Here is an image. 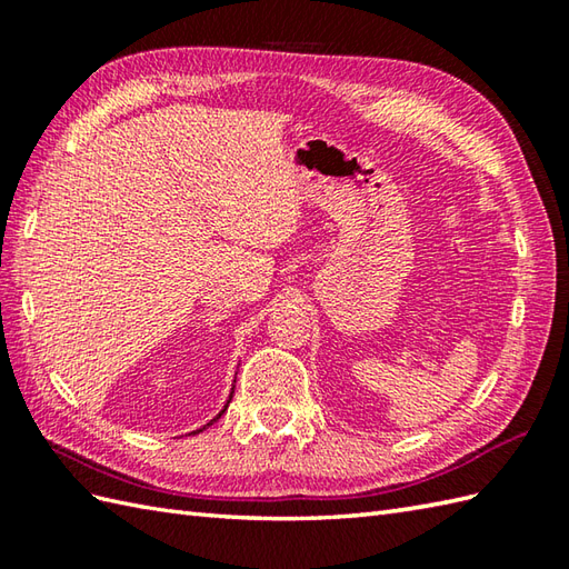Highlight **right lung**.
I'll return each mask as SVG.
<instances>
[{"instance_id":"1","label":"right lung","mask_w":569,"mask_h":569,"mask_svg":"<svg viewBox=\"0 0 569 569\" xmlns=\"http://www.w3.org/2000/svg\"><path fill=\"white\" fill-rule=\"evenodd\" d=\"M232 393H234V386H232ZM232 393H229V401H232ZM229 401H227V406H229ZM227 406H224V408H222V410H220V413H217V416H214V418H212V420H210V422H208V426H212V422H214V420H217V418H220V416H222V413H224V410H227ZM208 426H202V428H200V430H204V428H208ZM200 430H196V432H200ZM196 432H192V435H196Z\"/></svg>"}]
</instances>
